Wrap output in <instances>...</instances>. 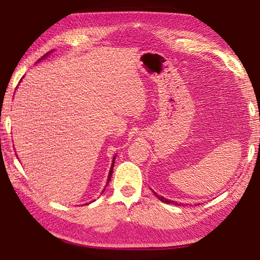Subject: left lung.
<instances>
[{
	"label": "left lung",
	"mask_w": 260,
	"mask_h": 260,
	"mask_svg": "<svg viewBox=\"0 0 260 260\" xmlns=\"http://www.w3.org/2000/svg\"><path fill=\"white\" fill-rule=\"evenodd\" d=\"M153 193H155V195H156V197H157L158 200L161 201V202H164V203H167V204H174V205H179V204L177 203V202H173V201H170V200H167V199H164V197H162V196L157 195V193H156L155 191H153Z\"/></svg>",
	"instance_id": "8db88e82"
}]
</instances>
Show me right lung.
I'll return each mask as SVG.
<instances>
[{"instance_id": "1", "label": "right lung", "mask_w": 260, "mask_h": 260, "mask_svg": "<svg viewBox=\"0 0 260 260\" xmlns=\"http://www.w3.org/2000/svg\"><path fill=\"white\" fill-rule=\"evenodd\" d=\"M48 54H49V52H48ZM48 54H46L45 56H47ZM43 56V57H45ZM114 159H116V157L113 158V160H112V166H111V170H110V172H109V177H108V182H107V186L109 184V182H110V180H111V177H112V172H113V165H114ZM107 186H105V188H107ZM105 190V189H104ZM104 192V191H103Z\"/></svg>"}]
</instances>
